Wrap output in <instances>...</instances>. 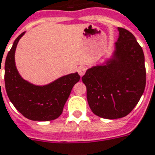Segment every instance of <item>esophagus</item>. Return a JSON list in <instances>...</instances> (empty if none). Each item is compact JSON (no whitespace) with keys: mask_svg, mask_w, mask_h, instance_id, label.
<instances>
[{"mask_svg":"<svg viewBox=\"0 0 155 155\" xmlns=\"http://www.w3.org/2000/svg\"><path fill=\"white\" fill-rule=\"evenodd\" d=\"M85 71H86V68L85 66H81L78 69V72H79V74L81 76H83L85 74Z\"/></svg>","mask_w":155,"mask_h":155,"instance_id":"34e87169","label":"esophagus"}]
</instances>
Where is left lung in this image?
<instances>
[{
    "mask_svg": "<svg viewBox=\"0 0 155 155\" xmlns=\"http://www.w3.org/2000/svg\"><path fill=\"white\" fill-rule=\"evenodd\" d=\"M119 36L111 57L86 70L82 81L94 114L117 119L129 114L140 100L146 85L144 54L129 31L117 28Z\"/></svg>",
    "mask_w": 155,
    "mask_h": 155,
    "instance_id": "1",
    "label": "left lung"
}]
</instances>
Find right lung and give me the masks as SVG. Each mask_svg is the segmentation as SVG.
<instances>
[{"label": "right lung", "mask_w": 155, "mask_h": 155, "mask_svg": "<svg viewBox=\"0 0 155 155\" xmlns=\"http://www.w3.org/2000/svg\"><path fill=\"white\" fill-rule=\"evenodd\" d=\"M22 32L14 41L5 62V85L13 106L32 121H51L61 115L71 90L81 76L78 73L64 75L51 83L36 85L21 77L15 63V52ZM1 70V66H0Z\"/></svg>", "instance_id": "right-lung-1"}]
</instances>
